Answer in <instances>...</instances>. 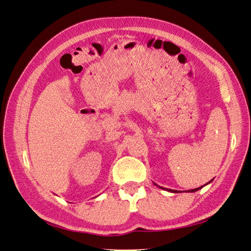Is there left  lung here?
Segmentation results:
<instances>
[{"instance_id": "left-lung-1", "label": "left lung", "mask_w": 251, "mask_h": 251, "mask_svg": "<svg viewBox=\"0 0 251 251\" xmlns=\"http://www.w3.org/2000/svg\"><path fill=\"white\" fill-rule=\"evenodd\" d=\"M212 181H210V182H207L206 184H209V183H211ZM155 184V183H154ZM205 184V185H206ZM156 185V184H155ZM156 186H158V185H156ZM204 186V185H203ZM203 186H200V187H197V188H194V189H191V191H188V192H191V193H194V192H197V191H199L200 188H202ZM158 187H161L162 189H165V191H168V192H170V193H178V191H175V189H169V188H164V187H162V186H158Z\"/></svg>"}]
</instances>
